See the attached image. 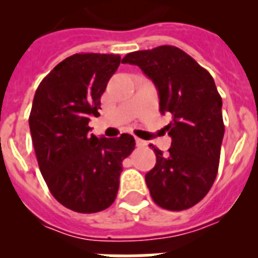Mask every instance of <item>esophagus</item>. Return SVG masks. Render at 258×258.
<instances>
[{
	"label": "esophagus",
	"instance_id": "1",
	"mask_svg": "<svg viewBox=\"0 0 258 258\" xmlns=\"http://www.w3.org/2000/svg\"><path fill=\"white\" fill-rule=\"evenodd\" d=\"M135 143H137V147H139V149L147 147V142L142 141V139H139V138H135Z\"/></svg>",
	"mask_w": 258,
	"mask_h": 258
}]
</instances>
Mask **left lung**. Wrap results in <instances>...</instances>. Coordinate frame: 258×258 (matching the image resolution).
Here are the masks:
<instances>
[{
	"label": "left lung",
	"instance_id": "left-lung-1",
	"mask_svg": "<svg viewBox=\"0 0 258 258\" xmlns=\"http://www.w3.org/2000/svg\"><path fill=\"white\" fill-rule=\"evenodd\" d=\"M121 62L138 66L159 93V111L169 115V153L154 147L157 163L146 174L154 202L179 212L194 206L214 183L225 125L222 99L212 75L179 48L157 46L128 53Z\"/></svg>",
	"mask_w": 258,
	"mask_h": 258
}]
</instances>
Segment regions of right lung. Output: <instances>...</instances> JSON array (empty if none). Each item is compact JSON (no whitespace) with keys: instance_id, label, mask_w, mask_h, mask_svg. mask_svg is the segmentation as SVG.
I'll return each instance as SVG.
<instances>
[{"instance_id":"right-lung-1","label":"right lung","mask_w":258,"mask_h":258,"mask_svg":"<svg viewBox=\"0 0 258 258\" xmlns=\"http://www.w3.org/2000/svg\"><path fill=\"white\" fill-rule=\"evenodd\" d=\"M119 64V54H72L34 93L29 127L38 167L52 196L74 212L97 213L113 204L121 162L135 149L130 134L109 139L89 134V116L99 115Z\"/></svg>"}]
</instances>
